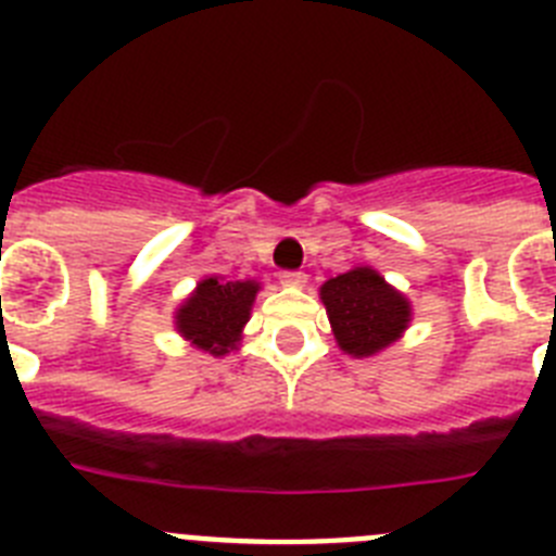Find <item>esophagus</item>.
I'll return each mask as SVG.
<instances>
[{"label":"esophagus","mask_w":556,"mask_h":556,"mask_svg":"<svg viewBox=\"0 0 556 556\" xmlns=\"http://www.w3.org/2000/svg\"><path fill=\"white\" fill-rule=\"evenodd\" d=\"M281 283L283 287H292V289L306 287V273H301V269H283Z\"/></svg>","instance_id":"34e87169"}]
</instances>
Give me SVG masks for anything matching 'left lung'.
I'll use <instances>...</instances> for the list:
<instances>
[{"label":"left lung","mask_w":556,"mask_h":556,"mask_svg":"<svg viewBox=\"0 0 556 556\" xmlns=\"http://www.w3.org/2000/svg\"><path fill=\"white\" fill-rule=\"evenodd\" d=\"M337 345L356 358L392 345L412 320V306L372 267H353L320 287Z\"/></svg>","instance_id":"1"}]
</instances>
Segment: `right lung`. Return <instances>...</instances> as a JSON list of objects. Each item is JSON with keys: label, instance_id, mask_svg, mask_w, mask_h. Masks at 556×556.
I'll return each instance as SVG.
<instances>
[{"label": "right lung", "instance_id": "add662e5", "mask_svg": "<svg viewBox=\"0 0 556 556\" xmlns=\"http://www.w3.org/2000/svg\"><path fill=\"white\" fill-rule=\"evenodd\" d=\"M258 289L255 281L203 278L175 312V328L200 351L225 356L242 342V328L250 320Z\"/></svg>", "mask_w": 556, "mask_h": 556}]
</instances>
